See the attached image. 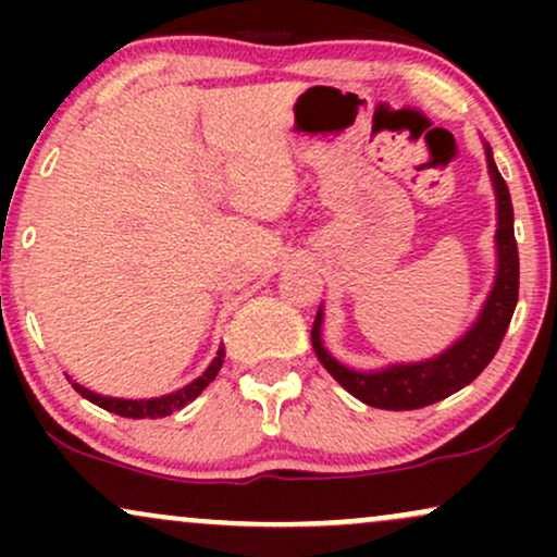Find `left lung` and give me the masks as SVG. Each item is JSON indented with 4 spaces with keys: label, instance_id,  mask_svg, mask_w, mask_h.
I'll use <instances>...</instances> for the list:
<instances>
[{
    "label": "left lung",
    "instance_id": "obj_1",
    "mask_svg": "<svg viewBox=\"0 0 557 557\" xmlns=\"http://www.w3.org/2000/svg\"><path fill=\"white\" fill-rule=\"evenodd\" d=\"M487 168L497 194V257H500V267H497L495 287L484 304L482 317L450 350H445L437 359L403 363V367H389L385 372H354V369L337 363L322 348V341H319L322 311L317 314L314 327H311V345H314L317 359L350 395H356L367 406L385 408V411H411V408L432 406V403L443 400L469 382H474L484 372V367L495 359L505 332H508L510 317H513L516 300H519V246H516L513 235V203H510L508 185L492 162L490 149Z\"/></svg>",
    "mask_w": 557,
    "mask_h": 557
}]
</instances>
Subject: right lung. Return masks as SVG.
Here are the masks:
<instances>
[{
	"instance_id": "right-lung-1",
	"label": "right lung",
	"mask_w": 557,
	"mask_h": 557,
	"mask_svg": "<svg viewBox=\"0 0 557 557\" xmlns=\"http://www.w3.org/2000/svg\"><path fill=\"white\" fill-rule=\"evenodd\" d=\"M222 359H225V348L216 350V359L209 363V369L201 376H198V380L190 382L188 387L177 389V393L164 395V398H151V400L104 398V395H96V393H91V389L81 387L78 382H73V387H75V393H81L86 400L96 403V406L104 408V411L117 413V417H125V419H159V417H168V413H172V411H181V408L188 406V403L194 400L196 395H201V389L214 380L216 372H220Z\"/></svg>"
}]
</instances>
